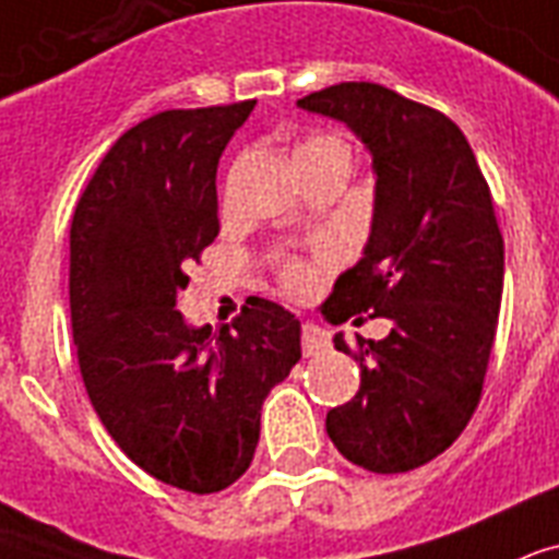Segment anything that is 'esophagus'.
<instances>
[{"label": "esophagus", "mask_w": 559, "mask_h": 559, "mask_svg": "<svg viewBox=\"0 0 559 559\" xmlns=\"http://www.w3.org/2000/svg\"><path fill=\"white\" fill-rule=\"evenodd\" d=\"M326 347H329L326 329L318 326V323H311V320H306V323H302V353H306V356H318V353H323Z\"/></svg>", "instance_id": "1"}]
</instances>
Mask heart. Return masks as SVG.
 Instances as JSON below:
<instances>
[{
    "label": "heart",
    "instance_id": "1",
    "mask_svg": "<svg viewBox=\"0 0 559 559\" xmlns=\"http://www.w3.org/2000/svg\"><path fill=\"white\" fill-rule=\"evenodd\" d=\"M329 145H341L338 140H332V136H311L297 148V154H306V151H318V148H329ZM318 283V271L311 265H302V262H294V265L285 267V285H288V292L294 294H306L311 292V285Z\"/></svg>",
    "mask_w": 559,
    "mask_h": 559
}]
</instances>
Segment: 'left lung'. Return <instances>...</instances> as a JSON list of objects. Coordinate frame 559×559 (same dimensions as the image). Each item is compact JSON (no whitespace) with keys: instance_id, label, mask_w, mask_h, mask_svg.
<instances>
[{"instance_id":"obj_1","label":"left lung","mask_w":559,"mask_h":559,"mask_svg":"<svg viewBox=\"0 0 559 559\" xmlns=\"http://www.w3.org/2000/svg\"><path fill=\"white\" fill-rule=\"evenodd\" d=\"M297 107L347 124L376 175L361 259L320 314L391 320L388 338H358L361 388L329 411L326 435L356 466L408 473L455 443L481 400L504 285L490 186L452 119L388 86L347 81ZM335 349L349 356L344 332Z\"/></svg>"}]
</instances>
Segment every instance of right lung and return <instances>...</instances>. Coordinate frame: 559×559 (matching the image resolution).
I'll list each match as a JSON object with an SVG mask.
<instances>
[{
  "mask_svg": "<svg viewBox=\"0 0 559 559\" xmlns=\"http://www.w3.org/2000/svg\"><path fill=\"white\" fill-rule=\"evenodd\" d=\"M257 102L166 110L122 133L78 201L69 309L86 393L133 464L177 490L248 473L262 402L300 361V320L250 297L233 326L177 311L218 236V159Z\"/></svg>",
  "mask_w": 559,
  "mask_h": 559,
  "instance_id": "right-lung-1",
  "label": "right lung"
}]
</instances>
